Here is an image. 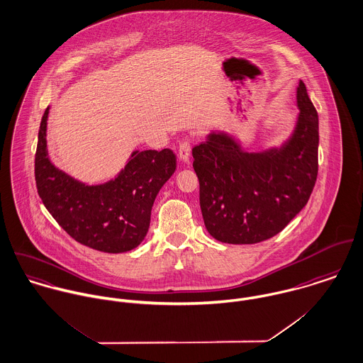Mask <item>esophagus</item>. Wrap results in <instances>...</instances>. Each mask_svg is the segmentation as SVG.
I'll return each instance as SVG.
<instances>
[{
    "mask_svg": "<svg viewBox=\"0 0 363 363\" xmlns=\"http://www.w3.org/2000/svg\"><path fill=\"white\" fill-rule=\"evenodd\" d=\"M191 143H189V140H182L181 143H179V147H178V155H179V159L182 160V162H189V157H191Z\"/></svg>",
    "mask_w": 363,
    "mask_h": 363,
    "instance_id": "34e87169",
    "label": "esophagus"
}]
</instances>
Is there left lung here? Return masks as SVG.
Segmentation results:
<instances>
[{"label":"left lung","mask_w":363,"mask_h":363,"mask_svg":"<svg viewBox=\"0 0 363 363\" xmlns=\"http://www.w3.org/2000/svg\"><path fill=\"white\" fill-rule=\"evenodd\" d=\"M296 103L295 130L280 149L246 153L231 136L214 132L192 149L203 221L217 241H266L309 201L319 167V118L302 81Z\"/></svg>","instance_id":"8db88e82"}]
</instances>
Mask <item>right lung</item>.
<instances>
[{
    "instance_id": "add662e5",
    "label": "right lung",
    "mask_w": 363,
    "mask_h": 363,
    "mask_svg": "<svg viewBox=\"0 0 363 363\" xmlns=\"http://www.w3.org/2000/svg\"><path fill=\"white\" fill-rule=\"evenodd\" d=\"M45 108L35 157L38 192L54 220L75 240L91 249L122 253L145 240L155 199L177 168L169 149L133 152L113 181L86 185L55 168L47 153Z\"/></svg>"
}]
</instances>
